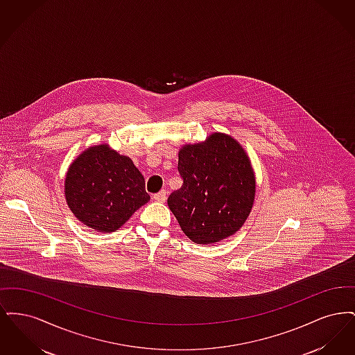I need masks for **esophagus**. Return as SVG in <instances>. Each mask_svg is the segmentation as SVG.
<instances>
[{"mask_svg": "<svg viewBox=\"0 0 355 355\" xmlns=\"http://www.w3.org/2000/svg\"><path fill=\"white\" fill-rule=\"evenodd\" d=\"M166 190H161V191H158L157 194H154V201H157V202H165L166 201Z\"/></svg>", "mask_w": 355, "mask_h": 355, "instance_id": "esophagus-1", "label": "esophagus"}]
</instances>
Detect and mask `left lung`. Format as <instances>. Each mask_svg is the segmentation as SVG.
Returning a JSON list of instances; mask_svg holds the SVG:
<instances>
[{
  "label": "left lung",
  "instance_id": "left-lung-1",
  "mask_svg": "<svg viewBox=\"0 0 355 355\" xmlns=\"http://www.w3.org/2000/svg\"><path fill=\"white\" fill-rule=\"evenodd\" d=\"M182 186L168 198L171 213L194 243H216L246 222L255 198L250 158L232 135L216 132L178 152Z\"/></svg>",
  "mask_w": 355,
  "mask_h": 355
}]
</instances>
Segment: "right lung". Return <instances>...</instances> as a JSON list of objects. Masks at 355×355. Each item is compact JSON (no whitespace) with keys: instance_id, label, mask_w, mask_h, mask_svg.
I'll use <instances>...</instances> for the list:
<instances>
[{"instance_id":"1","label":"right lung","mask_w":355,"mask_h":355,"mask_svg":"<svg viewBox=\"0 0 355 355\" xmlns=\"http://www.w3.org/2000/svg\"><path fill=\"white\" fill-rule=\"evenodd\" d=\"M65 200L74 217L100 233L119 230L150 200L145 178L128 155L93 145L69 166Z\"/></svg>"}]
</instances>
